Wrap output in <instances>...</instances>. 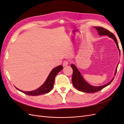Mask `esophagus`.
I'll return each instance as SVG.
<instances>
[{
  "instance_id": "1",
  "label": "esophagus",
  "mask_w": 124,
  "mask_h": 124,
  "mask_svg": "<svg viewBox=\"0 0 124 124\" xmlns=\"http://www.w3.org/2000/svg\"><path fill=\"white\" fill-rule=\"evenodd\" d=\"M68 64H69V62L68 61H63V66H64V67L67 66H68Z\"/></svg>"
}]
</instances>
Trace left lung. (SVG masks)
<instances>
[{
  "label": "left lung",
  "instance_id": "1",
  "mask_svg": "<svg viewBox=\"0 0 124 124\" xmlns=\"http://www.w3.org/2000/svg\"><path fill=\"white\" fill-rule=\"evenodd\" d=\"M95 28H96L97 30V31L98 32V34L100 36H104V35H107L112 39H113L115 42L116 43V46L118 48V49L119 51V48L118 46V44L117 41V39L116 38L115 35L113 33L110 32L109 31H108V29H105L104 28L101 27H95ZM71 68L73 69V74L72 77V82L73 86H74L75 88H76L79 91L85 92L87 93H95L97 92H99L100 90L103 89L105 87H106L108 85H109L111 82L113 81L114 78H112L111 81L108 82V83L99 86H92L88 83L86 82L83 77L82 76L81 73L80 71H78V69L77 68L76 66L73 64L71 65ZM117 67H116V69L115 71V75L116 74V71H117Z\"/></svg>",
  "mask_w": 124,
  "mask_h": 124
}]
</instances>
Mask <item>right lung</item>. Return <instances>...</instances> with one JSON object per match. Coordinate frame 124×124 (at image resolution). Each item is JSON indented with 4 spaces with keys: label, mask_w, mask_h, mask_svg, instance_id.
<instances>
[{
    "label": "right lung",
    "mask_w": 124,
    "mask_h": 124,
    "mask_svg": "<svg viewBox=\"0 0 124 124\" xmlns=\"http://www.w3.org/2000/svg\"><path fill=\"white\" fill-rule=\"evenodd\" d=\"M62 69L63 67L62 65L58 66L57 67H56V68H54L51 71L49 75H48V77L47 78L44 84H42V86H41L39 88L35 90V91L25 92L18 89L16 87V88L18 89V91L24 93L25 94L30 96H38L49 93L53 87L55 77L57 74V73L59 72Z\"/></svg>",
    "instance_id": "obj_1"
}]
</instances>
